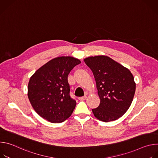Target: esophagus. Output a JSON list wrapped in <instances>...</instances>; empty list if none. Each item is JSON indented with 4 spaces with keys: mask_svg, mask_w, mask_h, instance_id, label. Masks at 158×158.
Returning <instances> with one entry per match:
<instances>
[{
    "mask_svg": "<svg viewBox=\"0 0 158 158\" xmlns=\"http://www.w3.org/2000/svg\"><path fill=\"white\" fill-rule=\"evenodd\" d=\"M86 98H87V96H83V97H80V98H79L78 99H79V101H84Z\"/></svg>",
    "mask_w": 158,
    "mask_h": 158,
    "instance_id": "obj_1",
    "label": "esophagus"
}]
</instances>
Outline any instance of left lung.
Here are the masks:
<instances>
[{
	"label": "left lung",
	"instance_id": "left-lung-1",
	"mask_svg": "<svg viewBox=\"0 0 158 158\" xmlns=\"http://www.w3.org/2000/svg\"><path fill=\"white\" fill-rule=\"evenodd\" d=\"M91 69L101 99L98 107L92 109L94 116L103 122L115 121L129 108L136 91V83L131 71L106 56L84 59Z\"/></svg>",
	"mask_w": 158,
	"mask_h": 158
}]
</instances>
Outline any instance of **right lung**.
Segmentation results:
<instances>
[{
    "label": "right lung",
    "mask_w": 158,
    "mask_h": 158,
    "mask_svg": "<svg viewBox=\"0 0 158 158\" xmlns=\"http://www.w3.org/2000/svg\"><path fill=\"white\" fill-rule=\"evenodd\" d=\"M81 60L71 56L56 57L40 67L31 77L27 96L37 113L52 123L69 118L76 102L69 96L67 77Z\"/></svg>",
    "instance_id": "obj_1"
}]
</instances>
